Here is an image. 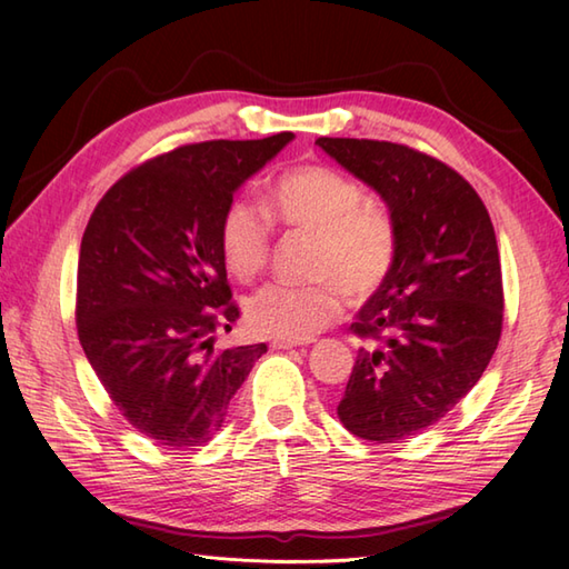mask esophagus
I'll return each instance as SVG.
<instances>
[{"label":"esophagus","mask_w":569,"mask_h":569,"mask_svg":"<svg viewBox=\"0 0 569 569\" xmlns=\"http://www.w3.org/2000/svg\"><path fill=\"white\" fill-rule=\"evenodd\" d=\"M303 345H308V342H303V340H281V337L271 340L273 349H293V347H303Z\"/></svg>","instance_id":"obj_1"}]
</instances>
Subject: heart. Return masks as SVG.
<instances>
[{
    "label": "heart",
    "mask_w": 569,
    "mask_h": 569,
    "mask_svg": "<svg viewBox=\"0 0 569 569\" xmlns=\"http://www.w3.org/2000/svg\"><path fill=\"white\" fill-rule=\"evenodd\" d=\"M266 210L288 232L310 234V286L271 283L247 300L257 332L281 340H310L340 316L342 291L365 300L389 278L398 232L391 214L357 180L328 166L308 163L278 173L266 188ZM271 251L269 220L244 198L227 204L220 220V253L227 271L253 281Z\"/></svg>",
    "instance_id": "heart-1"
}]
</instances>
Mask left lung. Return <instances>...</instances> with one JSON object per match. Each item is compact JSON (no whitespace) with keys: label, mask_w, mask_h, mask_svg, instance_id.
I'll use <instances>...</instances> for the list:
<instances>
[{"label":"left lung","mask_w":569,"mask_h":569,"mask_svg":"<svg viewBox=\"0 0 569 569\" xmlns=\"http://www.w3.org/2000/svg\"><path fill=\"white\" fill-rule=\"evenodd\" d=\"M316 143L379 192L398 232L389 278L352 322L373 345L359 349L337 416L361 440H406L450 413L497 352V234L477 190L432 156L373 139Z\"/></svg>","instance_id":"8db88e82"}]
</instances>
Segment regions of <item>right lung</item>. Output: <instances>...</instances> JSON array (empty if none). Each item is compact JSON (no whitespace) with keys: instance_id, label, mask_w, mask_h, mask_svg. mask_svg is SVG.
Masks as SVG:
<instances>
[{"instance_id":"add662e5","label":"right lung","mask_w":569,"mask_h":569,"mask_svg":"<svg viewBox=\"0 0 569 569\" xmlns=\"http://www.w3.org/2000/svg\"><path fill=\"white\" fill-rule=\"evenodd\" d=\"M291 131L202 141L137 166L104 192L78 259V337L129 426L186 450L222 428L227 406L266 345L214 349L232 330L220 220L237 188Z\"/></svg>"}]
</instances>
